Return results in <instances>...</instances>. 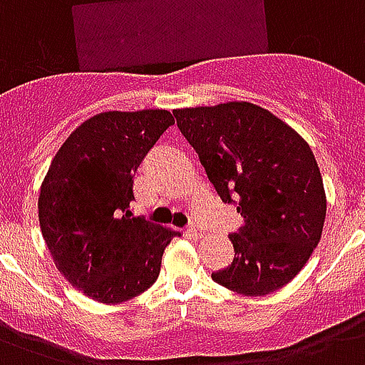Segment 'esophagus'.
<instances>
[{
    "instance_id": "obj_1",
    "label": "esophagus",
    "mask_w": 365,
    "mask_h": 365,
    "mask_svg": "<svg viewBox=\"0 0 365 365\" xmlns=\"http://www.w3.org/2000/svg\"><path fill=\"white\" fill-rule=\"evenodd\" d=\"M185 233H187L189 237H193V239H200V237H205V231H202L199 225H189Z\"/></svg>"
}]
</instances>
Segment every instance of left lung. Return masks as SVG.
Returning a JSON list of instances; mask_svg holds the SVG:
<instances>
[{
  "mask_svg": "<svg viewBox=\"0 0 365 365\" xmlns=\"http://www.w3.org/2000/svg\"><path fill=\"white\" fill-rule=\"evenodd\" d=\"M223 202L242 227L229 239L233 263L214 282L257 297L282 288L322 237L326 193L309 143L271 111L250 102L174 110Z\"/></svg>",
  "mask_w": 365,
  "mask_h": 365,
  "instance_id": "left-lung-1",
  "label": "left lung"
}]
</instances>
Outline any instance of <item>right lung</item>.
Masks as SVG:
<instances>
[{
    "label": "right lung",
    "mask_w": 365,
    "mask_h": 365,
    "mask_svg": "<svg viewBox=\"0 0 365 365\" xmlns=\"http://www.w3.org/2000/svg\"><path fill=\"white\" fill-rule=\"evenodd\" d=\"M174 125L166 110L106 111L71 132L41 183L39 225L58 271L98 303H123L157 280L178 231L134 217L138 166Z\"/></svg>",
    "instance_id": "obj_1"
}]
</instances>
